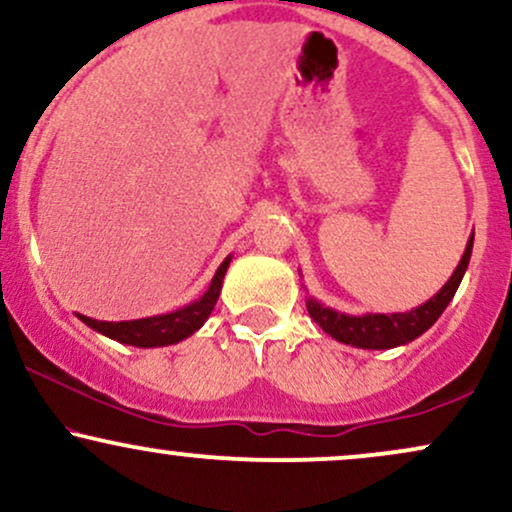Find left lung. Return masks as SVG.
<instances>
[{"mask_svg":"<svg viewBox=\"0 0 512 512\" xmlns=\"http://www.w3.org/2000/svg\"><path fill=\"white\" fill-rule=\"evenodd\" d=\"M474 236L469 238L467 250H464L460 264H457L455 274L450 276L448 284L440 289L431 301H426L419 308L409 310V313H392V315H342L337 310L322 308L320 303L310 298L308 313L317 325L322 327L330 337L337 342L358 346V349H392V346L407 344L424 334L433 322L443 315L448 303L455 296L457 286H460L464 272H467L469 257H472Z\"/></svg>","mask_w":512,"mask_h":512,"instance_id":"8db88e82","label":"left lung"}]
</instances>
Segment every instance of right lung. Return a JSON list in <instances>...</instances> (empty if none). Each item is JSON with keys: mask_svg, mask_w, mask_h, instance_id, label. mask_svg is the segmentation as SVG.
Here are the masks:
<instances>
[{"mask_svg": "<svg viewBox=\"0 0 512 512\" xmlns=\"http://www.w3.org/2000/svg\"><path fill=\"white\" fill-rule=\"evenodd\" d=\"M228 262H231V257H226V260L221 262V267L216 269L214 279H211L209 291L204 293L199 301L187 305V308L175 310V313L144 317V320H127V322H101L86 315H79V317L88 327H93L96 332H101L105 337L115 339V342L120 344L149 349V346H168V344L182 342V339L190 337L192 332H197L199 327L207 322L211 310H214L216 301H219L221 281L223 276H226Z\"/></svg>", "mask_w": 512, "mask_h": 512, "instance_id": "right-lung-1", "label": "right lung"}]
</instances>
